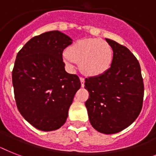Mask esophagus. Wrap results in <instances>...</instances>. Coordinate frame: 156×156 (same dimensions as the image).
<instances>
[{
    "mask_svg": "<svg viewBox=\"0 0 156 156\" xmlns=\"http://www.w3.org/2000/svg\"><path fill=\"white\" fill-rule=\"evenodd\" d=\"M80 81H81V86L82 87H84V83H85V79L83 78V77H80Z\"/></svg>",
    "mask_w": 156,
    "mask_h": 156,
    "instance_id": "34e87169",
    "label": "esophagus"
}]
</instances>
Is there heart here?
<instances>
[{"label":"heart","instance_id":"heart-1","mask_svg":"<svg viewBox=\"0 0 156 156\" xmlns=\"http://www.w3.org/2000/svg\"><path fill=\"white\" fill-rule=\"evenodd\" d=\"M112 48L108 43L100 39H83L71 44L64 54L65 63L73 68L79 62L82 72L86 75L95 77L105 73L112 65Z\"/></svg>","mask_w":156,"mask_h":156}]
</instances>
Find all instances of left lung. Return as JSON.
I'll return each instance as SVG.
<instances>
[{
  "label": "left lung",
  "mask_w": 156,
  "mask_h": 156,
  "mask_svg": "<svg viewBox=\"0 0 156 156\" xmlns=\"http://www.w3.org/2000/svg\"><path fill=\"white\" fill-rule=\"evenodd\" d=\"M113 51L110 68L85 79L89 98L85 105L93 128L118 133L135 121L143 108L144 84L139 62L126 47L105 39Z\"/></svg>",
  "instance_id": "left-lung-1"
}]
</instances>
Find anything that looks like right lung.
<instances>
[{"mask_svg": "<svg viewBox=\"0 0 156 156\" xmlns=\"http://www.w3.org/2000/svg\"><path fill=\"white\" fill-rule=\"evenodd\" d=\"M72 41L61 31H48L30 39L16 56L12 72L16 104L40 130H56L66 123L81 87L78 76L66 71L62 58Z\"/></svg>", "mask_w": 156, "mask_h": 156, "instance_id": "1", "label": "right lung"}]
</instances>
